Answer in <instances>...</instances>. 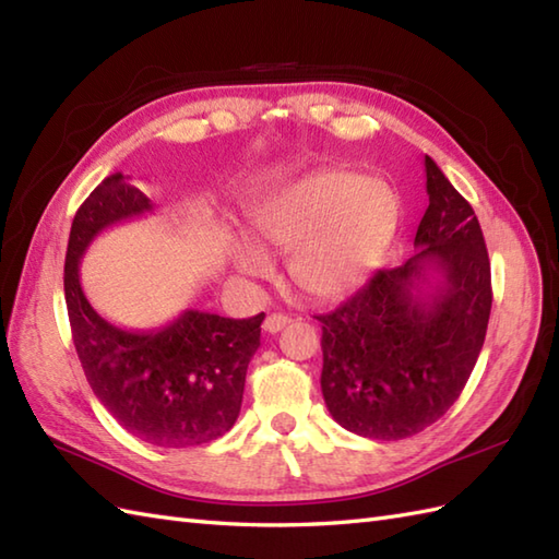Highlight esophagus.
Instances as JSON below:
<instances>
[{
  "label": "esophagus",
  "instance_id": "34e87169",
  "mask_svg": "<svg viewBox=\"0 0 559 559\" xmlns=\"http://www.w3.org/2000/svg\"><path fill=\"white\" fill-rule=\"evenodd\" d=\"M290 324V317L288 314H281V312H273L264 319V331L266 334H278L281 329H286Z\"/></svg>",
  "mask_w": 559,
  "mask_h": 559
}]
</instances>
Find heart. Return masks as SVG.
I'll list each match as a JSON object with an SVG mask.
<instances>
[{
  "mask_svg": "<svg viewBox=\"0 0 559 559\" xmlns=\"http://www.w3.org/2000/svg\"><path fill=\"white\" fill-rule=\"evenodd\" d=\"M249 221L261 245L290 252L295 286L312 298H336L382 264L399 230L401 204L384 180L322 168L259 199ZM261 245L247 237L230 242V261L242 276H273V259Z\"/></svg>",
  "mask_w": 559,
  "mask_h": 559,
  "instance_id": "b5f03b06",
  "label": "heart"
}]
</instances>
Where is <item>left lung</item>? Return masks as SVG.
I'll return each instance as SVG.
<instances>
[{"mask_svg":"<svg viewBox=\"0 0 559 559\" xmlns=\"http://www.w3.org/2000/svg\"><path fill=\"white\" fill-rule=\"evenodd\" d=\"M427 206L406 264L377 271L322 322V394L341 427L372 439L423 432L454 406L488 331L480 223L425 156Z\"/></svg>","mask_w":559,"mask_h":559,"instance_id":"1","label":"left lung"}]
</instances>
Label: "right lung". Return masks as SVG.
I'll return each instance as SVG.
<instances>
[{
    "label": "right lung",
    "mask_w": 559,
    "mask_h": 559,
    "mask_svg": "<svg viewBox=\"0 0 559 559\" xmlns=\"http://www.w3.org/2000/svg\"><path fill=\"white\" fill-rule=\"evenodd\" d=\"M151 211V199L122 173L105 177L79 206L64 261L71 338L93 394L127 432L156 447H197L228 432L240 415L264 312L228 319L185 310L151 331L100 317L81 288V259L105 228Z\"/></svg>",
    "instance_id": "right-lung-1"
}]
</instances>
